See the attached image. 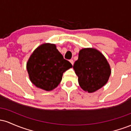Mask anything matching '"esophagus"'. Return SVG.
I'll return each instance as SVG.
<instances>
[{"label": "esophagus", "instance_id": "esophagus-1", "mask_svg": "<svg viewBox=\"0 0 131 131\" xmlns=\"http://www.w3.org/2000/svg\"><path fill=\"white\" fill-rule=\"evenodd\" d=\"M70 62L72 64H74V61H73V59H71V60H70Z\"/></svg>", "mask_w": 131, "mask_h": 131}]
</instances>
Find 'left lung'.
Returning a JSON list of instances; mask_svg holds the SVG:
<instances>
[{"instance_id": "1", "label": "left lung", "mask_w": 131, "mask_h": 131, "mask_svg": "<svg viewBox=\"0 0 131 131\" xmlns=\"http://www.w3.org/2000/svg\"><path fill=\"white\" fill-rule=\"evenodd\" d=\"M73 69L81 89L88 93L94 92L104 86L112 73L106 58L94 48L80 50Z\"/></svg>"}]
</instances>
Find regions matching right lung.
<instances>
[{"label":"right lung","instance_id":"add662e5","mask_svg":"<svg viewBox=\"0 0 131 131\" xmlns=\"http://www.w3.org/2000/svg\"><path fill=\"white\" fill-rule=\"evenodd\" d=\"M72 67L57 50L55 44L50 43L37 47L26 63L31 82L46 91L56 88L60 83L64 72Z\"/></svg>","mask_w":131,"mask_h":131}]
</instances>
